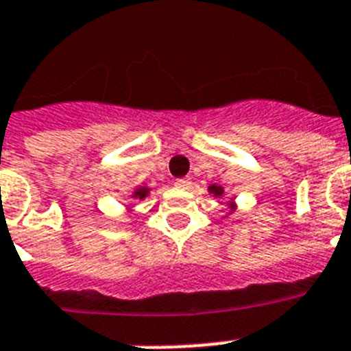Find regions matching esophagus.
Here are the masks:
<instances>
[{
  "label": "esophagus",
  "instance_id": "34e87169",
  "mask_svg": "<svg viewBox=\"0 0 351 351\" xmlns=\"http://www.w3.org/2000/svg\"><path fill=\"white\" fill-rule=\"evenodd\" d=\"M175 185L178 189H187V187H191V182L185 180V178H180V180L175 182Z\"/></svg>",
  "mask_w": 351,
  "mask_h": 351
}]
</instances>
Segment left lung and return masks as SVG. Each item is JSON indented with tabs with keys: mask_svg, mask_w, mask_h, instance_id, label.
Returning <instances> with one entry per match:
<instances>
[{
	"mask_svg": "<svg viewBox=\"0 0 351 351\" xmlns=\"http://www.w3.org/2000/svg\"><path fill=\"white\" fill-rule=\"evenodd\" d=\"M207 191L212 194V196H214V198H221V196L225 194V189H223V187H221V185H217V184H210V185H208ZM235 208H237V205H235V198H230V202H228V212H226L223 217H228L230 214H234Z\"/></svg>",
	"mask_w": 351,
	"mask_h": 351,
	"instance_id": "1",
	"label": "left lung"
}]
</instances>
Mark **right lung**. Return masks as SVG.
<instances>
[{"mask_svg": "<svg viewBox=\"0 0 351 351\" xmlns=\"http://www.w3.org/2000/svg\"><path fill=\"white\" fill-rule=\"evenodd\" d=\"M149 191H152V189H149L148 185H141V187H137V189L132 191L130 198L135 199V202H143V199L148 198Z\"/></svg>", "mask_w": 351, "mask_h": 351, "instance_id": "obj_1", "label": "right lung"}]
</instances>
